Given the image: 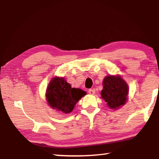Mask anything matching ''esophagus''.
Listing matches in <instances>:
<instances>
[{"instance_id": "obj_1", "label": "esophagus", "mask_w": 159, "mask_h": 159, "mask_svg": "<svg viewBox=\"0 0 159 159\" xmlns=\"http://www.w3.org/2000/svg\"><path fill=\"white\" fill-rule=\"evenodd\" d=\"M89 94H91V95H94L95 94V89H89Z\"/></svg>"}]
</instances>
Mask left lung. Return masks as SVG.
<instances>
[{
    "instance_id": "left-lung-1",
    "label": "left lung",
    "mask_w": 159,
    "mask_h": 159,
    "mask_svg": "<svg viewBox=\"0 0 159 159\" xmlns=\"http://www.w3.org/2000/svg\"><path fill=\"white\" fill-rule=\"evenodd\" d=\"M128 94V84L120 75H109L103 79L101 95L110 108L117 110L122 107L127 102Z\"/></svg>"
}]
</instances>
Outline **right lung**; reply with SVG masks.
Wrapping results in <instances>:
<instances>
[{
	"instance_id": "right-lung-1",
	"label": "right lung",
	"mask_w": 159,
	"mask_h": 159,
	"mask_svg": "<svg viewBox=\"0 0 159 159\" xmlns=\"http://www.w3.org/2000/svg\"><path fill=\"white\" fill-rule=\"evenodd\" d=\"M86 94L79 88H71L64 78H52L46 90V98L51 108L68 114L73 111L76 103Z\"/></svg>"
}]
</instances>
